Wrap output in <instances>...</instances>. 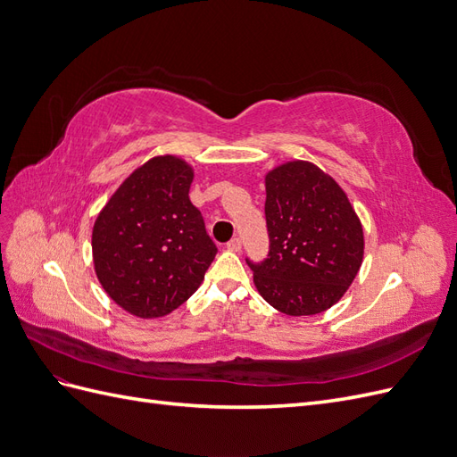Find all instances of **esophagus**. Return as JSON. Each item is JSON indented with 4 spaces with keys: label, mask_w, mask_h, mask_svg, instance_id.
I'll list each match as a JSON object with an SVG mask.
<instances>
[{
    "label": "esophagus",
    "mask_w": 457,
    "mask_h": 457,
    "mask_svg": "<svg viewBox=\"0 0 457 457\" xmlns=\"http://www.w3.org/2000/svg\"><path fill=\"white\" fill-rule=\"evenodd\" d=\"M227 250H230V252H240V250H242V240H240V238H232V240L227 244Z\"/></svg>",
    "instance_id": "34e87169"
}]
</instances>
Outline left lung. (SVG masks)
Returning <instances> with one entry per match:
<instances>
[{
	"label": "left lung",
	"instance_id": "1",
	"mask_svg": "<svg viewBox=\"0 0 457 457\" xmlns=\"http://www.w3.org/2000/svg\"><path fill=\"white\" fill-rule=\"evenodd\" d=\"M269 257L247 261L261 297L289 316L334 307L361 270L364 230L345 190L318 165L286 162L265 175Z\"/></svg>",
	"mask_w": 457,
	"mask_h": 457
}]
</instances>
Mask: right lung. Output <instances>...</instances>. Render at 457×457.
I'll return each instance as SVG.
<instances>
[{
  "instance_id": "1",
  "label": "right lung",
  "mask_w": 457,
  "mask_h": 457,
  "mask_svg": "<svg viewBox=\"0 0 457 457\" xmlns=\"http://www.w3.org/2000/svg\"><path fill=\"white\" fill-rule=\"evenodd\" d=\"M183 158L154 156L137 168L96 215L93 265L108 297L139 318L175 311L200 287L217 247L188 190Z\"/></svg>"
}]
</instances>
